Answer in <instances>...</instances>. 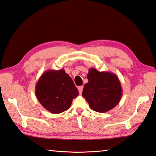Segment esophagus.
I'll use <instances>...</instances> for the list:
<instances>
[{"mask_svg": "<svg viewBox=\"0 0 156 156\" xmlns=\"http://www.w3.org/2000/svg\"><path fill=\"white\" fill-rule=\"evenodd\" d=\"M82 90H83V86H80L78 87V91H79V93L82 94Z\"/></svg>", "mask_w": 156, "mask_h": 156, "instance_id": "esophagus-1", "label": "esophagus"}]
</instances>
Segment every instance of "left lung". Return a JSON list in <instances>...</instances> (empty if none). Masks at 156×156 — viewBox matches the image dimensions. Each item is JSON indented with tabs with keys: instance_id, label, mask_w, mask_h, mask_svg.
I'll list each match as a JSON object with an SVG mask.
<instances>
[{
	"instance_id": "left-lung-1",
	"label": "left lung",
	"mask_w": 156,
	"mask_h": 156,
	"mask_svg": "<svg viewBox=\"0 0 156 156\" xmlns=\"http://www.w3.org/2000/svg\"><path fill=\"white\" fill-rule=\"evenodd\" d=\"M82 95L93 111L105 113L116 106L122 96L118 76L112 72L90 68Z\"/></svg>"
}]
</instances>
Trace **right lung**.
Returning <instances> with one entry per match:
<instances>
[{
	"instance_id": "obj_1",
	"label": "right lung",
	"mask_w": 156,
	"mask_h": 156,
	"mask_svg": "<svg viewBox=\"0 0 156 156\" xmlns=\"http://www.w3.org/2000/svg\"><path fill=\"white\" fill-rule=\"evenodd\" d=\"M36 98L52 114H60L70 108L78 90L63 69H48L41 75L35 87Z\"/></svg>"
}]
</instances>
